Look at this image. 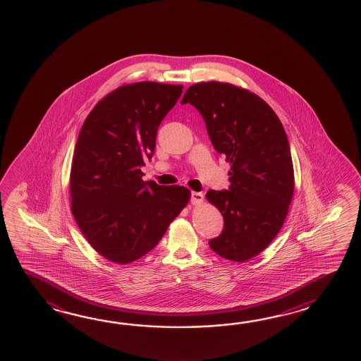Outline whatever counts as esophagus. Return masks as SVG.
I'll return each instance as SVG.
<instances>
[{
    "instance_id": "obj_1",
    "label": "esophagus",
    "mask_w": 361,
    "mask_h": 361,
    "mask_svg": "<svg viewBox=\"0 0 361 361\" xmlns=\"http://www.w3.org/2000/svg\"><path fill=\"white\" fill-rule=\"evenodd\" d=\"M204 202V195L201 192H192L191 204L192 205H201Z\"/></svg>"
}]
</instances>
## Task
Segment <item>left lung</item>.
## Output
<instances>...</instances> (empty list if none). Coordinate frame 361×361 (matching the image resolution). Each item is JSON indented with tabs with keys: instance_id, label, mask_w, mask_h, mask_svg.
<instances>
[{
	"instance_id": "obj_1",
	"label": "left lung",
	"mask_w": 361,
	"mask_h": 361,
	"mask_svg": "<svg viewBox=\"0 0 361 361\" xmlns=\"http://www.w3.org/2000/svg\"><path fill=\"white\" fill-rule=\"evenodd\" d=\"M180 103L199 111L215 151L231 164L230 188L207 193L224 221L209 246L226 259L246 262L276 238L292 202L294 170L284 126L264 100L232 84L192 85Z\"/></svg>"
}]
</instances>
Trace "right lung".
<instances>
[{
    "mask_svg": "<svg viewBox=\"0 0 361 361\" xmlns=\"http://www.w3.org/2000/svg\"><path fill=\"white\" fill-rule=\"evenodd\" d=\"M183 85H123L95 104L77 138L71 169V207L95 252L120 264L159 244L191 192L183 185L145 182L164 117Z\"/></svg>",
    "mask_w": 361,
    "mask_h": 361,
    "instance_id": "obj_1",
    "label": "right lung"
}]
</instances>
